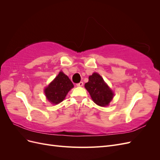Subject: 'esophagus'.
Listing matches in <instances>:
<instances>
[{
    "label": "esophagus",
    "instance_id": "34e87169",
    "mask_svg": "<svg viewBox=\"0 0 160 160\" xmlns=\"http://www.w3.org/2000/svg\"><path fill=\"white\" fill-rule=\"evenodd\" d=\"M83 85V82H82V81L79 82V83L77 84V87H82Z\"/></svg>",
    "mask_w": 160,
    "mask_h": 160
}]
</instances>
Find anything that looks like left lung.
I'll use <instances>...</instances> for the list:
<instances>
[{"mask_svg": "<svg viewBox=\"0 0 160 160\" xmlns=\"http://www.w3.org/2000/svg\"><path fill=\"white\" fill-rule=\"evenodd\" d=\"M85 88L94 102L99 106L108 105L113 98L112 91L97 72L89 77V81L85 84Z\"/></svg>", "mask_w": 160, "mask_h": 160, "instance_id": "obj_1", "label": "left lung"}]
</instances>
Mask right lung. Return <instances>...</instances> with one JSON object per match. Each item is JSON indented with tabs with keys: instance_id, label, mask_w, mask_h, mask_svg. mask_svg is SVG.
Here are the masks:
<instances>
[{
	"instance_id": "add662e5",
	"label": "right lung",
	"mask_w": 160,
	"mask_h": 160,
	"mask_svg": "<svg viewBox=\"0 0 160 160\" xmlns=\"http://www.w3.org/2000/svg\"><path fill=\"white\" fill-rule=\"evenodd\" d=\"M72 88L73 84L69 77L62 72H60L45 89V93L51 103L58 104L63 101L67 93Z\"/></svg>"
}]
</instances>
